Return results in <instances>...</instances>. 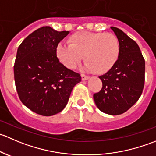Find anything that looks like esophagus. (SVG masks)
<instances>
[{
  "label": "esophagus",
  "mask_w": 156,
  "mask_h": 156,
  "mask_svg": "<svg viewBox=\"0 0 156 156\" xmlns=\"http://www.w3.org/2000/svg\"><path fill=\"white\" fill-rule=\"evenodd\" d=\"M81 80H82V81H85V80H87L88 78H89V77L87 76V75H84V74H81Z\"/></svg>",
  "instance_id": "obj_1"
}]
</instances>
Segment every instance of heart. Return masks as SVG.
<instances>
[{
	"mask_svg": "<svg viewBox=\"0 0 156 156\" xmlns=\"http://www.w3.org/2000/svg\"><path fill=\"white\" fill-rule=\"evenodd\" d=\"M121 44L115 34L110 32L79 31L69 36L68 43H59L56 56L64 66L74 69L84 56L85 68L98 75L109 72L117 63Z\"/></svg>",
	"mask_w": 156,
	"mask_h": 156,
	"instance_id": "heart-1",
	"label": "heart"
}]
</instances>
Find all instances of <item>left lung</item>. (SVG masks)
Returning a JSON list of instances; mask_svg holds the SVG:
<instances>
[{
  "instance_id": "8db88e82",
  "label": "left lung",
  "mask_w": 156,
  "mask_h": 156,
  "mask_svg": "<svg viewBox=\"0 0 156 156\" xmlns=\"http://www.w3.org/2000/svg\"><path fill=\"white\" fill-rule=\"evenodd\" d=\"M111 29L120 42V56L109 72L99 77L103 87L94 94V100L100 111L117 115L127 111L140 97L145 83V59L133 39L118 28Z\"/></svg>"
}]
</instances>
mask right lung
<instances>
[{
    "instance_id": "add662e5",
    "label": "right lung",
    "mask_w": 156,
    "mask_h": 156,
    "mask_svg": "<svg viewBox=\"0 0 156 156\" xmlns=\"http://www.w3.org/2000/svg\"><path fill=\"white\" fill-rule=\"evenodd\" d=\"M69 33L43 26L27 36L17 50L13 67L17 94L26 107L41 115L60 112L81 80L79 73L64 66L56 56L58 44Z\"/></svg>"
}]
</instances>
